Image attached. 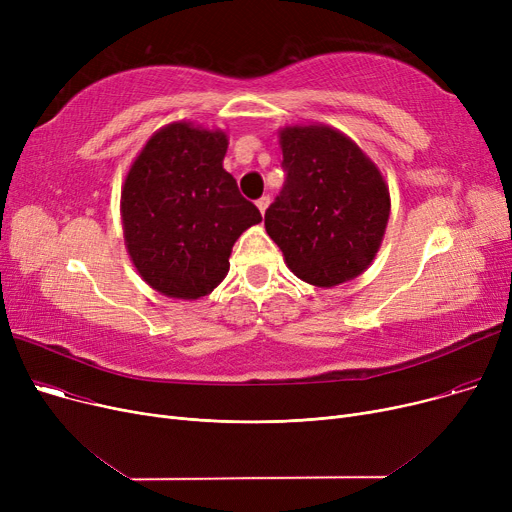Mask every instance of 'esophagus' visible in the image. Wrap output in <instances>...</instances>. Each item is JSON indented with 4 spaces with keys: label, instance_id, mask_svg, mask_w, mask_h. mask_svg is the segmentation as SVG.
Segmentation results:
<instances>
[{
    "label": "esophagus",
    "instance_id": "esophagus-1",
    "mask_svg": "<svg viewBox=\"0 0 512 512\" xmlns=\"http://www.w3.org/2000/svg\"><path fill=\"white\" fill-rule=\"evenodd\" d=\"M267 207H270V197L263 195L261 199H257V209H259L261 213H265V209H267Z\"/></svg>",
    "mask_w": 512,
    "mask_h": 512
}]
</instances>
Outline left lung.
<instances>
[{
	"label": "left lung",
	"instance_id": "8db88e82",
	"mask_svg": "<svg viewBox=\"0 0 512 512\" xmlns=\"http://www.w3.org/2000/svg\"><path fill=\"white\" fill-rule=\"evenodd\" d=\"M286 182L265 211V230L290 272L313 286L363 274L390 215L388 184L357 143L324 124L280 130Z\"/></svg>",
	"mask_w": 512,
	"mask_h": 512
}]
</instances>
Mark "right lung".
<instances>
[{
  "label": "right lung",
  "mask_w": 512,
  "mask_h": 512,
  "mask_svg": "<svg viewBox=\"0 0 512 512\" xmlns=\"http://www.w3.org/2000/svg\"><path fill=\"white\" fill-rule=\"evenodd\" d=\"M228 137L191 122L157 130L122 186V226L141 278L172 299L209 294L230 270L236 238L261 222L222 166Z\"/></svg>",
  "instance_id": "right-lung-1"
}]
</instances>
